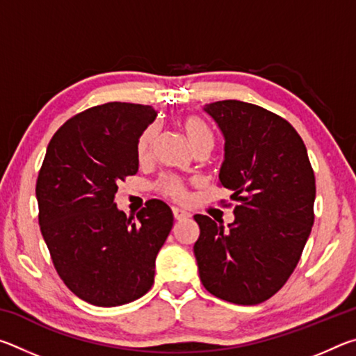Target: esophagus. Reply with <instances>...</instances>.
<instances>
[{
  "mask_svg": "<svg viewBox=\"0 0 356 356\" xmlns=\"http://www.w3.org/2000/svg\"><path fill=\"white\" fill-rule=\"evenodd\" d=\"M172 215H174V218H176V220H185V218H188V216H190L188 212H185V210L177 209V207L172 209Z\"/></svg>",
  "mask_w": 356,
  "mask_h": 356,
  "instance_id": "obj_1",
  "label": "esophagus"
}]
</instances>
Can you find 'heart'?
<instances>
[{
    "instance_id": "heart-1",
    "label": "heart",
    "mask_w": 356,
    "mask_h": 356,
    "mask_svg": "<svg viewBox=\"0 0 356 356\" xmlns=\"http://www.w3.org/2000/svg\"><path fill=\"white\" fill-rule=\"evenodd\" d=\"M182 130L186 136V140L190 141L193 149H201V147H212L213 146V134L210 131L207 125H204L201 120L196 118H185L182 119ZM156 135V127L155 125H150L146 130L143 131L136 144V152L141 160L146 159L150 152V146L155 140ZM156 190H159L161 195L171 197L174 201H184L186 197V190L182 184V180L174 177V176H163L159 182H156Z\"/></svg>"
}]
</instances>
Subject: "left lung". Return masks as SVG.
Returning <instances> with one entry per match:
<instances>
[{"label":"left lung","instance_id":"left-lung-1","mask_svg":"<svg viewBox=\"0 0 356 356\" xmlns=\"http://www.w3.org/2000/svg\"><path fill=\"white\" fill-rule=\"evenodd\" d=\"M204 111L225 136L220 185L232 191L236 220L225 227L195 215L200 278L221 300L262 303L286 284L311 234L314 171L303 140L278 114L240 100L213 102Z\"/></svg>","mask_w":356,"mask_h":356}]
</instances>
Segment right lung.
<instances>
[{
  "instance_id": "add662e5",
  "label": "right lung",
  "mask_w": 356,
  "mask_h": 356,
  "mask_svg": "<svg viewBox=\"0 0 356 356\" xmlns=\"http://www.w3.org/2000/svg\"><path fill=\"white\" fill-rule=\"evenodd\" d=\"M155 116L152 106L125 102L78 113L53 135L39 171V226L53 265L78 298L95 306L143 297L172 229L163 201H147L138 221L114 202L118 185L138 172L136 144Z\"/></svg>"
}]
</instances>
